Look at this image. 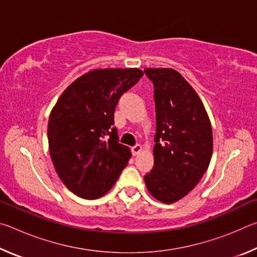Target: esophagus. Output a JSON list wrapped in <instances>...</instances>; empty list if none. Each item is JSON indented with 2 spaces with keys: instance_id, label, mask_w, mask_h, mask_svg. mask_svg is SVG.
<instances>
[{
  "instance_id": "esophagus-1",
  "label": "esophagus",
  "mask_w": 257,
  "mask_h": 257,
  "mask_svg": "<svg viewBox=\"0 0 257 257\" xmlns=\"http://www.w3.org/2000/svg\"><path fill=\"white\" fill-rule=\"evenodd\" d=\"M143 151V146L142 145H139V144H137V145H135L134 147H132V153H133V155H138L139 153H141V152Z\"/></svg>"
}]
</instances>
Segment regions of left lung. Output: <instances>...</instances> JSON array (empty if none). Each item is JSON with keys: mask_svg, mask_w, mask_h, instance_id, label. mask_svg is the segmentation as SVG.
Wrapping results in <instances>:
<instances>
[{"mask_svg": "<svg viewBox=\"0 0 257 257\" xmlns=\"http://www.w3.org/2000/svg\"><path fill=\"white\" fill-rule=\"evenodd\" d=\"M154 85V167L144 177L150 194L172 204L195 188L213 153L211 121L201 98L175 69L146 68Z\"/></svg>", "mask_w": 257, "mask_h": 257, "instance_id": "8db88e82", "label": "left lung"}]
</instances>
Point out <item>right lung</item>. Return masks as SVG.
Wrapping results in <instances>:
<instances>
[{"label": "right lung", "mask_w": 257, "mask_h": 257, "mask_svg": "<svg viewBox=\"0 0 257 257\" xmlns=\"http://www.w3.org/2000/svg\"><path fill=\"white\" fill-rule=\"evenodd\" d=\"M144 75L137 68L95 69L67 87L52 108L47 137L52 162L67 188L85 199L110 190L132 156L119 143L114 110Z\"/></svg>", "instance_id": "1"}]
</instances>
